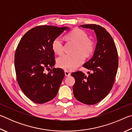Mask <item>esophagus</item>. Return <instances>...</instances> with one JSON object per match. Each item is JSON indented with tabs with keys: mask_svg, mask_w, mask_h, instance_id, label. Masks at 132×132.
<instances>
[{
	"mask_svg": "<svg viewBox=\"0 0 132 132\" xmlns=\"http://www.w3.org/2000/svg\"><path fill=\"white\" fill-rule=\"evenodd\" d=\"M64 74H65V76L66 77H69V76H70L71 73L69 72V71L65 70V71H64Z\"/></svg>",
	"mask_w": 132,
	"mask_h": 132,
	"instance_id": "34e87169",
	"label": "esophagus"
}]
</instances>
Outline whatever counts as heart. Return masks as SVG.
I'll list each match as a JSON object with an SVG mask.
<instances>
[{
  "label": "heart",
  "mask_w": 132,
  "mask_h": 132,
  "mask_svg": "<svg viewBox=\"0 0 132 132\" xmlns=\"http://www.w3.org/2000/svg\"><path fill=\"white\" fill-rule=\"evenodd\" d=\"M66 38L76 44L74 54H64L57 60V65L66 70L71 71L77 69L84 61V56H90L94 50V44L88 39V36L85 31L80 29H75L66 35ZM52 48L54 52L61 55L63 52V42L61 37L53 39Z\"/></svg>",
  "instance_id": "heart-1"
}]
</instances>
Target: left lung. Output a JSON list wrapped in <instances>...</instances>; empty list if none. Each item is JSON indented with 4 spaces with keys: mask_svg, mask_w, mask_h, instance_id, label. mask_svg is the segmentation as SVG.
<instances>
[{
    "mask_svg": "<svg viewBox=\"0 0 132 132\" xmlns=\"http://www.w3.org/2000/svg\"><path fill=\"white\" fill-rule=\"evenodd\" d=\"M94 31L97 43L91 59L83 67L91 70L88 76L81 71L71 73L75 79L73 87L75 97L87 105L101 101L108 94L114 83L118 67V55L115 42L104 28L96 24L81 25Z\"/></svg>",
    "mask_w": 132,
    "mask_h": 132,
    "instance_id": "left-lung-1",
    "label": "left lung"
}]
</instances>
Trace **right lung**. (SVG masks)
Here are the masks:
<instances>
[{"label": "right lung", "mask_w": 132, "mask_h": 132, "mask_svg": "<svg viewBox=\"0 0 132 132\" xmlns=\"http://www.w3.org/2000/svg\"><path fill=\"white\" fill-rule=\"evenodd\" d=\"M69 28L38 26L27 32L18 45L14 56L18 84L24 94L35 103H45L57 95L64 77L63 70L53 68L48 74L44 70L55 64L53 39Z\"/></svg>", "instance_id": "add662e5"}]
</instances>
